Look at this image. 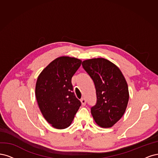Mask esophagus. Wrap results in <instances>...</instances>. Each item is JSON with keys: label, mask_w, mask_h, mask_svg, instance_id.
I'll list each match as a JSON object with an SVG mask.
<instances>
[{"label": "esophagus", "mask_w": 158, "mask_h": 158, "mask_svg": "<svg viewBox=\"0 0 158 158\" xmlns=\"http://www.w3.org/2000/svg\"><path fill=\"white\" fill-rule=\"evenodd\" d=\"M81 104H82L83 106H85V104H86V100H85V98H81Z\"/></svg>", "instance_id": "obj_1"}]
</instances>
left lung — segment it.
I'll use <instances>...</instances> for the list:
<instances>
[{
    "label": "left lung",
    "mask_w": 158,
    "mask_h": 158,
    "mask_svg": "<svg viewBox=\"0 0 158 158\" xmlns=\"http://www.w3.org/2000/svg\"><path fill=\"white\" fill-rule=\"evenodd\" d=\"M82 65L95 85L97 100L91 114L98 126L110 128L126 110L129 98L127 81L118 66L106 59L86 60Z\"/></svg>",
    "instance_id": "obj_1"
}]
</instances>
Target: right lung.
<instances>
[{
  "mask_svg": "<svg viewBox=\"0 0 158 158\" xmlns=\"http://www.w3.org/2000/svg\"><path fill=\"white\" fill-rule=\"evenodd\" d=\"M81 62L75 58H57L37 78L35 95L39 109L44 119L56 129L68 127L81 105L72 84V78Z\"/></svg>",
  "mask_w": 158,
  "mask_h": 158,
  "instance_id": "1",
  "label": "right lung"
}]
</instances>
